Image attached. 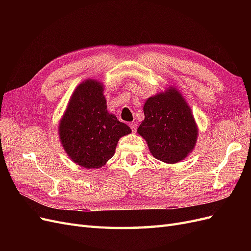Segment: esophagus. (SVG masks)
I'll list each match as a JSON object with an SVG mask.
<instances>
[{"instance_id":"34e87169","label":"esophagus","mask_w":251,"mask_h":251,"mask_svg":"<svg viewBox=\"0 0 251 251\" xmlns=\"http://www.w3.org/2000/svg\"><path fill=\"white\" fill-rule=\"evenodd\" d=\"M128 126H130L132 132H133V133H136V131H137V125H136L135 123H131Z\"/></svg>"}]
</instances>
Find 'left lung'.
I'll use <instances>...</instances> for the list:
<instances>
[{
  "instance_id": "8db88e82",
  "label": "left lung",
  "mask_w": 251,
  "mask_h": 251,
  "mask_svg": "<svg viewBox=\"0 0 251 251\" xmlns=\"http://www.w3.org/2000/svg\"><path fill=\"white\" fill-rule=\"evenodd\" d=\"M143 113L144 120L137 132L158 160L177 163L194 150L198 127L191 108L176 88L148 98Z\"/></svg>"
}]
</instances>
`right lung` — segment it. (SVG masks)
I'll return each instance as SVG.
<instances>
[{"label": "right lung", "mask_w": 251, "mask_h": 251, "mask_svg": "<svg viewBox=\"0 0 251 251\" xmlns=\"http://www.w3.org/2000/svg\"><path fill=\"white\" fill-rule=\"evenodd\" d=\"M128 126L107 110L102 83L87 79L73 92L59 123V139L72 161L85 169H100L115 154Z\"/></svg>", "instance_id": "add662e5"}]
</instances>
